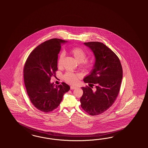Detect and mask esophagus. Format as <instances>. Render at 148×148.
<instances>
[{
  "label": "esophagus",
  "instance_id": "esophagus-1",
  "mask_svg": "<svg viewBox=\"0 0 148 148\" xmlns=\"http://www.w3.org/2000/svg\"><path fill=\"white\" fill-rule=\"evenodd\" d=\"M76 86H71V90H74V89H76Z\"/></svg>",
  "mask_w": 148,
  "mask_h": 148
}]
</instances>
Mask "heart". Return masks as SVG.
Wrapping results in <instances>:
<instances>
[{"mask_svg": "<svg viewBox=\"0 0 148 148\" xmlns=\"http://www.w3.org/2000/svg\"><path fill=\"white\" fill-rule=\"evenodd\" d=\"M70 52L75 58L77 62L81 63V67L85 69H91L94 67V62L92 61L85 60L87 58V53L82 48L80 47H74L70 50ZM63 56V53L60 54L58 60V65H60ZM79 77V75L77 74L72 72H67L64 75V79L67 83L74 84L77 82Z\"/></svg>", "mask_w": 148, "mask_h": 148, "instance_id": "1", "label": "heart"}]
</instances>
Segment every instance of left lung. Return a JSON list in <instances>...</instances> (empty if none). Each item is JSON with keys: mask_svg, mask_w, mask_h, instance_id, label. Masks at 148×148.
<instances>
[{"mask_svg": "<svg viewBox=\"0 0 148 148\" xmlns=\"http://www.w3.org/2000/svg\"><path fill=\"white\" fill-rule=\"evenodd\" d=\"M93 53L95 58L93 69L84 81L96 85L95 90L81 87L83 95L81 106L90 115L96 116L106 111L115 101L121 85L123 69L121 63L112 50L103 43H84Z\"/></svg>", "mask_w": 148, "mask_h": 148, "instance_id": "obj_1", "label": "left lung"}]
</instances>
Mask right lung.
I'll list each match as a JSON object with an SVG mask.
<instances>
[{"mask_svg": "<svg viewBox=\"0 0 148 148\" xmlns=\"http://www.w3.org/2000/svg\"><path fill=\"white\" fill-rule=\"evenodd\" d=\"M66 40L53 38L38 45L29 55L24 67V81L27 94L35 108L51 112L60 104L64 93L70 90L64 82L55 86L51 77L58 71V54Z\"/></svg>", "mask_w": 148, "mask_h": 148, "instance_id": "add662e5", "label": "right lung"}]
</instances>
